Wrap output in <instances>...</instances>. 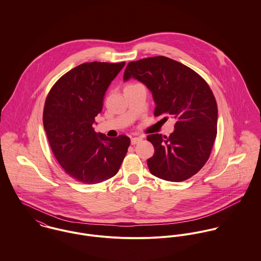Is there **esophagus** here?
Listing matches in <instances>:
<instances>
[{"instance_id": "esophagus-1", "label": "esophagus", "mask_w": 261, "mask_h": 261, "mask_svg": "<svg viewBox=\"0 0 261 261\" xmlns=\"http://www.w3.org/2000/svg\"><path fill=\"white\" fill-rule=\"evenodd\" d=\"M142 138L141 137H137V138H133L132 139V141H130V143H132V145L133 146H135V145H137V144H139V143H141L142 142Z\"/></svg>"}]
</instances>
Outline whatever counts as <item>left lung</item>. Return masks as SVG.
<instances>
[{"instance_id": "8db88e82", "label": "left lung", "mask_w": 261, "mask_h": 261, "mask_svg": "<svg viewBox=\"0 0 261 261\" xmlns=\"http://www.w3.org/2000/svg\"><path fill=\"white\" fill-rule=\"evenodd\" d=\"M132 77L151 91L155 116L176 119L170 137L148 136L154 148L149 172L170 182L191 178L208 161L217 136L218 109L210 86L193 69L165 56L128 62L123 80Z\"/></svg>"}]
</instances>
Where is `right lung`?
Listing matches in <instances>:
<instances>
[{
	"instance_id": "add662e5",
	"label": "right lung",
	"mask_w": 261,
	"mask_h": 261,
	"mask_svg": "<svg viewBox=\"0 0 261 261\" xmlns=\"http://www.w3.org/2000/svg\"><path fill=\"white\" fill-rule=\"evenodd\" d=\"M124 64H80L61 76L46 97L43 124L50 148L77 182L97 184L111 179L126 154L128 137L108 138L92 126L102 111L107 89Z\"/></svg>"
}]
</instances>
